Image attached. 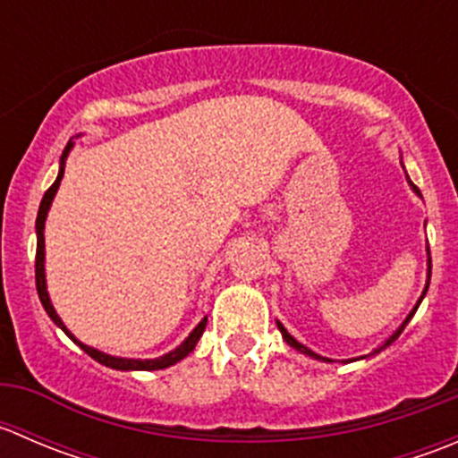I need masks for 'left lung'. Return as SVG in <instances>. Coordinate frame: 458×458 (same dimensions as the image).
<instances>
[{
    "label": "left lung",
    "mask_w": 458,
    "mask_h": 458,
    "mask_svg": "<svg viewBox=\"0 0 458 458\" xmlns=\"http://www.w3.org/2000/svg\"><path fill=\"white\" fill-rule=\"evenodd\" d=\"M401 168H403V170H405V165H403V155H401ZM405 179H408V183H410V188H412V192H414V195H417V197H421V191H419V188H417V186H414V183H412V179H410V177H408V173H405ZM426 252H428V279H426V288H423V294H421V297H419L417 306H414V308H412V310H410V315H408V317H405V321H403V323H401V326H399V327H396V330H394V332H392V335H390V336H387V339H386V341H383V345H378V348H377V350H372V352H370V354H378V352H381V350H386V348H387V345H390V344H394V341H396V339H399V335H401V332H403V327H405V326H408V323H410V318H412V317H414V312H417V308H419V306H421L423 297H426V293H428V288H429V276H432V259H429V246L426 248ZM276 327H279L281 336H284V341H285V344H288V345H290V348H294V350H297V352L306 354V357H310V359H317V361H323V363H332V359H327V357H321V354L312 352V350H310V348H306V345H303V344H299V341H297V339H294V336H293V335H290V332H288V330H285V327H284V323H281V321H276ZM359 359H366V357H359ZM348 361H350V363H352V361H357V359H348ZM348 361H344V363H348Z\"/></svg>",
    "instance_id": "8db88e82"
}]
</instances>
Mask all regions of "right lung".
Here are the masks:
<instances>
[{
	"label": "right lung",
	"instance_id": "add662e5",
	"mask_svg": "<svg viewBox=\"0 0 458 458\" xmlns=\"http://www.w3.org/2000/svg\"><path fill=\"white\" fill-rule=\"evenodd\" d=\"M72 146H75V141H68V146L64 148L62 152V159H59V173H57V179H55L53 186L46 191L44 199L39 203V212H37V221H35V230H37V257H35V281H37V294H39V301L41 306H44V310L48 312V317L53 318V323L57 327H62L64 332H66L68 336H71L72 341H75L77 345H80L81 350L88 354V357L95 359L97 363H101V366L106 368H113V370H143V372H150V370H164V368H170L174 366V363H179L182 359H186L188 354L195 350L197 341L201 339L203 330H206V323H208V317H203L199 321V326L195 327V330L191 332V335L186 336V339L182 341V344L177 345L174 350H170V352L161 354V357L157 359H128V357H113V354L108 352H101V350L92 348V345H86L81 344L80 339H77L75 335H72L71 330L66 327V323L62 321V317L57 315V310L53 308V301H50V294H48V285H46V243H44V228H46V216H48V210L50 206H53V199L55 195H57L59 191V183H62V177H64V168H66V159L68 155H71Z\"/></svg>",
	"mask_w": 458,
	"mask_h": 458
}]
</instances>
